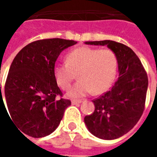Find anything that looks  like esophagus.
<instances>
[{
	"label": "esophagus",
	"instance_id": "esophagus-1",
	"mask_svg": "<svg viewBox=\"0 0 157 157\" xmlns=\"http://www.w3.org/2000/svg\"><path fill=\"white\" fill-rule=\"evenodd\" d=\"M82 102V100H75V99H73L71 101V103L73 105H75V104H78V103H81Z\"/></svg>",
	"mask_w": 157,
	"mask_h": 157
}]
</instances>
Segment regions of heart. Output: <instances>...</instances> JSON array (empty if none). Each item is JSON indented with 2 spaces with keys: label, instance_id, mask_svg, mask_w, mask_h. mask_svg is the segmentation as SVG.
I'll return each mask as SVG.
<instances>
[{
  "label": "heart",
  "instance_id": "1",
  "mask_svg": "<svg viewBox=\"0 0 157 157\" xmlns=\"http://www.w3.org/2000/svg\"><path fill=\"white\" fill-rule=\"evenodd\" d=\"M118 57L110 48L80 47L69 52L66 63L55 66L56 82L68 90L77 73L79 81L68 92L71 98H80L93 92L100 94L108 90L115 77Z\"/></svg>",
  "mask_w": 157,
  "mask_h": 157
}]
</instances>
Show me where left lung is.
Segmentation results:
<instances>
[{"instance_id":"8db88e82","label":"left lung","mask_w":157,"mask_h":157,"mask_svg":"<svg viewBox=\"0 0 157 157\" xmlns=\"http://www.w3.org/2000/svg\"><path fill=\"white\" fill-rule=\"evenodd\" d=\"M107 45L118 57L119 76L112 88L92 100L95 110L84 118L89 131L102 140L119 138L133 128L144 112L148 77L131 48L112 40L86 42Z\"/></svg>"}]
</instances>
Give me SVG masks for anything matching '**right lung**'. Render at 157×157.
Masks as SVG:
<instances>
[{"mask_svg":"<svg viewBox=\"0 0 157 157\" xmlns=\"http://www.w3.org/2000/svg\"><path fill=\"white\" fill-rule=\"evenodd\" d=\"M75 44L67 39H40L26 45L16 55L6 81L5 98L6 113L22 135L33 138L50 135L71 104L62 98L54 70L59 54ZM2 104L5 107L0 83Z\"/></svg>","mask_w":157,"mask_h":157,"instance_id":"right-lung-1","label":"right lung"}]
</instances>
